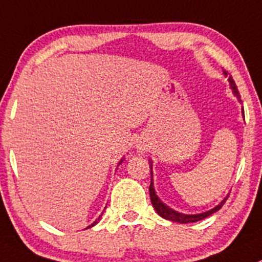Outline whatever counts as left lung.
Listing matches in <instances>:
<instances>
[{"label": "left lung", "instance_id": "8db88e82", "mask_svg": "<svg viewBox=\"0 0 262 262\" xmlns=\"http://www.w3.org/2000/svg\"><path fill=\"white\" fill-rule=\"evenodd\" d=\"M225 75H227V73H225ZM229 83H230V88H232L234 96L238 98V101H241L239 92H238L237 85H235L234 80L232 79V77H229ZM243 115H245V113H243ZM149 167H151V177H152V164H151V166H149ZM149 197H151L152 206H154V209L156 210V212L160 215V216L164 217V219H166V220H170V222L180 223V224H187V223H195V222H200V220L206 219V217H209L210 215H212L214 212L219 211V210L223 207V205L225 204V201L228 200V195H227V197H225V199L223 200V201L220 202L217 206H215L214 209L209 210V211H206V212H201V214H195V215L180 214V212H177L175 210L170 209L169 206H166V205H165L164 202H162L161 200L157 197L156 192H155L154 182H152V179H151V184H149Z\"/></svg>", "mask_w": 262, "mask_h": 262}]
</instances>
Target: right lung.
<instances>
[{"instance_id":"1","label":"right lung","mask_w":262,"mask_h":262,"mask_svg":"<svg viewBox=\"0 0 262 262\" xmlns=\"http://www.w3.org/2000/svg\"><path fill=\"white\" fill-rule=\"evenodd\" d=\"M121 161H123V160H121ZM121 161H120V162H119V164H121ZM100 217H101V216H100ZM100 217H98V219H97V220H96V222H93V223H92V224H91V225H90V227H87V228H92V227H95V225H96V224H97V223H98V222H100Z\"/></svg>"}]
</instances>
